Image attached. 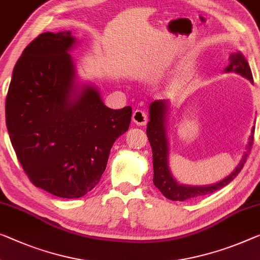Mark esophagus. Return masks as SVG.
<instances>
[{
  "mask_svg": "<svg viewBox=\"0 0 260 260\" xmlns=\"http://www.w3.org/2000/svg\"><path fill=\"white\" fill-rule=\"evenodd\" d=\"M133 122L137 125H145L147 123V114L144 110H135L133 114Z\"/></svg>",
  "mask_w": 260,
  "mask_h": 260,
  "instance_id": "34e87169",
  "label": "esophagus"
}]
</instances>
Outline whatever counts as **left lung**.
<instances>
[{"mask_svg": "<svg viewBox=\"0 0 260 260\" xmlns=\"http://www.w3.org/2000/svg\"><path fill=\"white\" fill-rule=\"evenodd\" d=\"M224 73H237L243 78L253 83L252 73L246 58L242 52L230 55V63L224 69ZM170 105L166 100H155L149 106L150 121L146 125V135L149 138L153 157V183L161 191L162 195L172 201H185L193 198L202 197L214 193L222 187L226 186L233 181L236 175L241 172L243 165L246 160L247 152H250L253 142L254 125L251 129V135L247 139L245 152L243 153L241 160L237 164L233 172L226 175L221 181L208 186H191L185 185L177 181L172 174L169 158H170V142H169V115Z\"/></svg>", "mask_w": 260, "mask_h": 260, "instance_id": "left-lung-1", "label": "left lung"}]
</instances>
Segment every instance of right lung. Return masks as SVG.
<instances>
[{
  "label": "right lung",
  "mask_w": 260,
  "mask_h": 260,
  "mask_svg": "<svg viewBox=\"0 0 260 260\" xmlns=\"http://www.w3.org/2000/svg\"><path fill=\"white\" fill-rule=\"evenodd\" d=\"M71 31L44 32L16 62L6 123L19 162L36 187L78 199L94 188L133 109H110L93 82L80 79Z\"/></svg>",
  "instance_id": "add662e5"
}]
</instances>
